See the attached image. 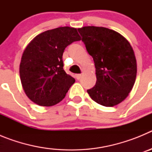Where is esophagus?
<instances>
[{
    "instance_id": "obj_1",
    "label": "esophagus",
    "mask_w": 152,
    "mask_h": 152,
    "mask_svg": "<svg viewBox=\"0 0 152 152\" xmlns=\"http://www.w3.org/2000/svg\"><path fill=\"white\" fill-rule=\"evenodd\" d=\"M75 77L77 80H80V77H81V75L80 74H77V75H75Z\"/></svg>"
}]
</instances>
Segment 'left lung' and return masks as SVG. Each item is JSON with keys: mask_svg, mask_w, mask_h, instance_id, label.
<instances>
[{"mask_svg": "<svg viewBox=\"0 0 152 152\" xmlns=\"http://www.w3.org/2000/svg\"><path fill=\"white\" fill-rule=\"evenodd\" d=\"M78 32L96 68V84L87 91L88 94L104 107L117 105L135 84L137 64L133 49L122 35L112 29L84 26Z\"/></svg>", "mask_w": 152, "mask_h": 152, "instance_id": "1", "label": "left lung"}]
</instances>
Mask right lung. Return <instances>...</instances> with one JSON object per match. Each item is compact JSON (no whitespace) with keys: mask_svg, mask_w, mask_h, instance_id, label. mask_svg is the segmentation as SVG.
Returning a JSON list of instances; mask_svg holds the SVG:
<instances>
[{"mask_svg":"<svg viewBox=\"0 0 152 152\" xmlns=\"http://www.w3.org/2000/svg\"><path fill=\"white\" fill-rule=\"evenodd\" d=\"M80 40L77 29L68 26L47 30L36 36L23 53L20 76L26 96L43 107L63 100L75 80L63 69L64 49Z\"/></svg>","mask_w":152,"mask_h":152,"instance_id":"add662e5","label":"right lung"}]
</instances>
